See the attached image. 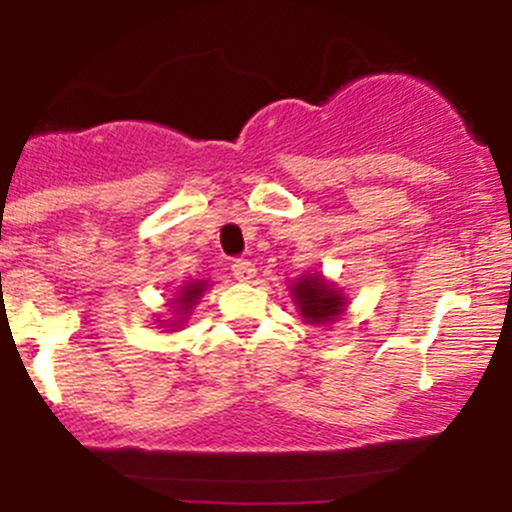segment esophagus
<instances>
[{"label":"esophagus","mask_w":512,"mask_h":512,"mask_svg":"<svg viewBox=\"0 0 512 512\" xmlns=\"http://www.w3.org/2000/svg\"><path fill=\"white\" fill-rule=\"evenodd\" d=\"M231 272H233V276H236L238 281H250V279H255L257 269H255V264H252L250 260H233Z\"/></svg>","instance_id":"34e87169"}]
</instances>
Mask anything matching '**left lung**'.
Listing matches in <instances>:
<instances>
[{"mask_svg":"<svg viewBox=\"0 0 512 512\" xmlns=\"http://www.w3.org/2000/svg\"><path fill=\"white\" fill-rule=\"evenodd\" d=\"M293 298L305 320L317 322V325L334 320L344 310V296L327 286L320 276H308L293 284Z\"/></svg>","mask_w":512,"mask_h":512,"instance_id":"obj_1","label":"left lung"}]
</instances>
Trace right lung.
Masks as SVG:
<instances>
[{
  "instance_id": "right-lung-1",
  "label": "right lung",
  "mask_w": 512,
  "mask_h": 512,
  "mask_svg": "<svg viewBox=\"0 0 512 512\" xmlns=\"http://www.w3.org/2000/svg\"><path fill=\"white\" fill-rule=\"evenodd\" d=\"M204 286H207V284H204V281H195V284H187L185 289L180 291V296L175 298V303H178V305H175V308H178L180 313H185V310H190L192 305L197 303V298L202 296Z\"/></svg>"
}]
</instances>
